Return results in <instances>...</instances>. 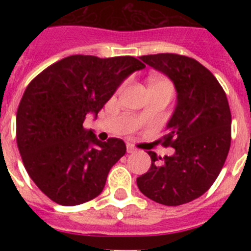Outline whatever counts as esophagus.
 Returning a JSON list of instances; mask_svg holds the SVG:
<instances>
[{
	"instance_id": "34e87169",
	"label": "esophagus",
	"mask_w": 251,
	"mask_h": 251,
	"mask_svg": "<svg viewBox=\"0 0 251 251\" xmlns=\"http://www.w3.org/2000/svg\"><path fill=\"white\" fill-rule=\"evenodd\" d=\"M136 148H134V147H133V146L132 145H127V152L128 153H134V152H136Z\"/></svg>"
}]
</instances>
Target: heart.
Instances as JSON below:
<instances>
[{
    "label": "heart",
    "instance_id": "b5f03b06",
    "mask_svg": "<svg viewBox=\"0 0 251 251\" xmlns=\"http://www.w3.org/2000/svg\"><path fill=\"white\" fill-rule=\"evenodd\" d=\"M153 85H170L168 81H166L165 79H159V77H151L150 79V86Z\"/></svg>",
    "mask_w": 251,
    "mask_h": 251
}]
</instances>
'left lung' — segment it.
I'll return each mask as SVG.
<instances>
[{
    "label": "left lung",
    "instance_id": "obj_1",
    "mask_svg": "<svg viewBox=\"0 0 251 251\" xmlns=\"http://www.w3.org/2000/svg\"><path fill=\"white\" fill-rule=\"evenodd\" d=\"M139 59L174 81L177 104L162 137V145L175 148V153L162 158L148 151L152 163L137 178V186L162 205L191 202L211 187L229 153V101L212 73L192 57L156 54Z\"/></svg>",
    "mask_w": 251,
    "mask_h": 251
}]
</instances>
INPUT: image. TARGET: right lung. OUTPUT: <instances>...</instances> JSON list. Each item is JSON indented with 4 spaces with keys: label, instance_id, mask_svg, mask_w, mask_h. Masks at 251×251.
Segmentation results:
<instances>
[{
    "label": "right lung",
    "instance_id": "add662e5",
    "mask_svg": "<svg viewBox=\"0 0 251 251\" xmlns=\"http://www.w3.org/2000/svg\"><path fill=\"white\" fill-rule=\"evenodd\" d=\"M145 68L133 56L72 55L31 80L17 109V147L28 176L50 200L75 206L100 195L127 147L119 138L100 142L83 123Z\"/></svg>",
    "mask_w": 251,
    "mask_h": 251
}]
</instances>
